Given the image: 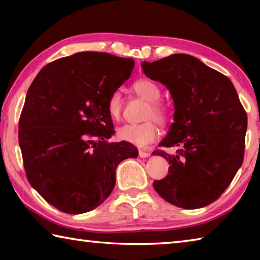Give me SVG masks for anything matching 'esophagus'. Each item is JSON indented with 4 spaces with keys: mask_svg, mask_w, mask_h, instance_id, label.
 I'll list each match as a JSON object with an SVG mask.
<instances>
[{
    "mask_svg": "<svg viewBox=\"0 0 260 260\" xmlns=\"http://www.w3.org/2000/svg\"><path fill=\"white\" fill-rule=\"evenodd\" d=\"M149 155H150V152L147 151V150H142V149H141V150H139V156H140L141 158L149 157Z\"/></svg>",
    "mask_w": 260,
    "mask_h": 260,
    "instance_id": "obj_1",
    "label": "esophagus"
}]
</instances>
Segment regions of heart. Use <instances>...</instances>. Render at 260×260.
Instances as JSON below:
<instances>
[{"mask_svg": "<svg viewBox=\"0 0 260 260\" xmlns=\"http://www.w3.org/2000/svg\"><path fill=\"white\" fill-rule=\"evenodd\" d=\"M133 90L140 98L149 102L143 118L146 121L141 124H125L117 129V138L121 141L134 144L138 147H146L152 143L159 134L157 123L165 124L167 120V110L164 104L159 102L160 89L155 82L151 80L136 81L133 85ZM108 113L113 120L120 119L122 110H124V101L119 90L113 91L108 100Z\"/></svg>", "mask_w": 260, "mask_h": 260, "instance_id": "1", "label": "heart"}]
</instances>
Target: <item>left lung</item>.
<instances>
[{"label": "left lung", "mask_w": 260, "mask_h": 260, "mask_svg": "<svg viewBox=\"0 0 260 260\" xmlns=\"http://www.w3.org/2000/svg\"><path fill=\"white\" fill-rule=\"evenodd\" d=\"M148 78L170 90L174 122L160 147H179L174 155L156 150L170 162L169 174L153 181L166 202L183 209L217 201L243 162L246 113L232 81L200 59L174 54L143 61Z\"/></svg>", "instance_id": "obj_1"}]
</instances>
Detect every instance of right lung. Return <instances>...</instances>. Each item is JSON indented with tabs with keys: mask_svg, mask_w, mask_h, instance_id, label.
<instances>
[{
	"mask_svg": "<svg viewBox=\"0 0 260 260\" xmlns=\"http://www.w3.org/2000/svg\"><path fill=\"white\" fill-rule=\"evenodd\" d=\"M133 68L132 58L78 52L47 64L28 88L18 131L26 177L61 212L98 208L116 184L118 164L138 157L133 144L108 142V100Z\"/></svg>",
	"mask_w": 260,
	"mask_h": 260,
	"instance_id": "right-lung-1",
	"label": "right lung"
}]
</instances>
